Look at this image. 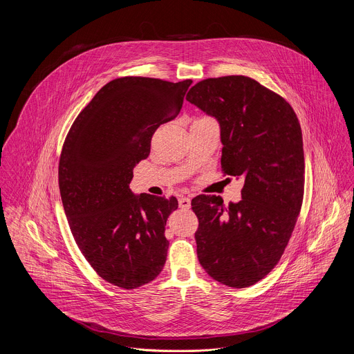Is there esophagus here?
<instances>
[{
    "instance_id": "esophagus-1",
    "label": "esophagus",
    "mask_w": 354,
    "mask_h": 354,
    "mask_svg": "<svg viewBox=\"0 0 354 354\" xmlns=\"http://www.w3.org/2000/svg\"><path fill=\"white\" fill-rule=\"evenodd\" d=\"M192 205V198L190 197H180L179 198V207L183 209H189Z\"/></svg>"
}]
</instances>
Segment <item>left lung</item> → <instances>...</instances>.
<instances>
[{"instance_id":"obj_1","label":"left lung","mask_w":354,"mask_h":354,"mask_svg":"<svg viewBox=\"0 0 354 354\" xmlns=\"http://www.w3.org/2000/svg\"><path fill=\"white\" fill-rule=\"evenodd\" d=\"M186 100L219 124L226 175L243 178L242 200H192L197 257L230 288H248L278 264L295 229L304 190L301 129L293 108L248 76L205 79Z\"/></svg>"}]
</instances>
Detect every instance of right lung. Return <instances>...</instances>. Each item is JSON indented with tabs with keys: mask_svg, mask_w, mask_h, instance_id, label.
Returning <instances> with one entry per match:
<instances>
[{
	"mask_svg": "<svg viewBox=\"0 0 354 354\" xmlns=\"http://www.w3.org/2000/svg\"><path fill=\"white\" fill-rule=\"evenodd\" d=\"M192 80L120 77L77 115L62 147V205L84 259L106 282L135 289L164 268L167 219L175 197L135 194L133 168L150 154L157 128L180 111Z\"/></svg>",
	"mask_w": 354,
	"mask_h": 354,
	"instance_id": "add662e5",
	"label": "right lung"
}]
</instances>
